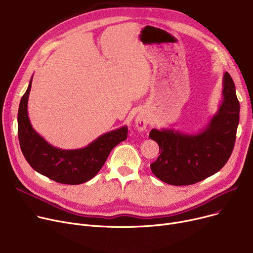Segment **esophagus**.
<instances>
[{
	"label": "esophagus",
	"mask_w": 253,
	"mask_h": 253,
	"mask_svg": "<svg viewBox=\"0 0 253 253\" xmlns=\"http://www.w3.org/2000/svg\"><path fill=\"white\" fill-rule=\"evenodd\" d=\"M149 122H150V119L149 117L145 115L144 113H139L136 118H135V126H136V129L139 131V132H142V131H145V129H147L148 125H149Z\"/></svg>",
	"instance_id": "1"
}]
</instances>
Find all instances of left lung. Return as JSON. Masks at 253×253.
I'll list each match as a JSON object with an SVG mask.
<instances>
[{"label":"left lung","mask_w":253,"mask_h":253,"mask_svg":"<svg viewBox=\"0 0 253 253\" xmlns=\"http://www.w3.org/2000/svg\"><path fill=\"white\" fill-rule=\"evenodd\" d=\"M222 99L217 112L198 133L162 128L152 129L149 137L161 150L151 164L159 179L172 185H189L218 172L233 152L239 125V104L232 77L222 78Z\"/></svg>","instance_id":"8db88e82"}]
</instances>
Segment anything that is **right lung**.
Returning a JSON list of instances; mask_svg holds the SVG:
<instances>
[{
  "label": "right lung",
  "mask_w": 253,
  "mask_h": 253,
  "mask_svg": "<svg viewBox=\"0 0 253 253\" xmlns=\"http://www.w3.org/2000/svg\"><path fill=\"white\" fill-rule=\"evenodd\" d=\"M33 77L21 97L18 109V138L25 160L33 169L52 180L65 184H80L94 177L103 166L111 151L127 138L128 127L106 132L77 150L53 147L40 135L31 124L28 101Z\"/></svg>",
  "instance_id": "right-lung-1"
}]
</instances>
